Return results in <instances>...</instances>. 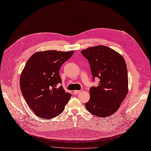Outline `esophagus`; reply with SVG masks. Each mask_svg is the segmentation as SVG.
<instances>
[{
  "label": "esophagus",
  "mask_w": 151,
  "mask_h": 151,
  "mask_svg": "<svg viewBox=\"0 0 151 151\" xmlns=\"http://www.w3.org/2000/svg\"><path fill=\"white\" fill-rule=\"evenodd\" d=\"M81 92V91H77V90H75V91H73V93H74V94L75 95H76V94H78V93H79Z\"/></svg>",
  "instance_id": "34e87169"
}]
</instances>
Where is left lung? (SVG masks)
Returning <instances> with one entry per match:
<instances>
[{
	"instance_id": "left-lung-1",
	"label": "left lung",
	"mask_w": 151,
	"mask_h": 151,
	"mask_svg": "<svg viewBox=\"0 0 151 151\" xmlns=\"http://www.w3.org/2000/svg\"><path fill=\"white\" fill-rule=\"evenodd\" d=\"M88 59L93 81L100 79L99 86L90 88V99L86 109L100 117L113 114L119 108L128 92V74L122 55L109 47L100 45L81 51Z\"/></svg>"
}]
</instances>
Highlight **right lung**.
I'll return each instance as SVG.
<instances>
[{
	"mask_svg": "<svg viewBox=\"0 0 151 151\" xmlns=\"http://www.w3.org/2000/svg\"><path fill=\"white\" fill-rule=\"evenodd\" d=\"M74 51L37 52L27 61L20 77L22 96L34 114L40 118H54L61 114L71 95L63 87L60 67Z\"/></svg>",
	"mask_w": 151,
	"mask_h": 151,
	"instance_id": "1",
	"label": "right lung"
}]
</instances>
